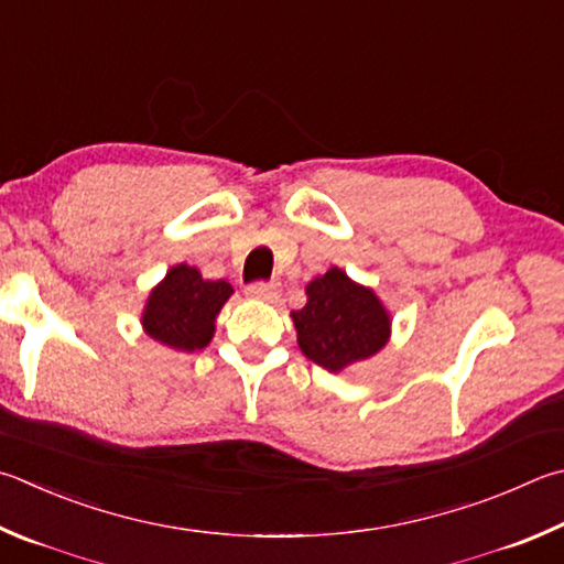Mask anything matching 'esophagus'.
Here are the masks:
<instances>
[{"mask_svg":"<svg viewBox=\"0 0 564 564\" xmlns=\"http://www.w3.org/2000/svg\"><path fill=\"white\" fill-rule=\"evenodd\" d=\"M247 293L251 295V299L273 301L275 295H279V283H273V281H256L251 285H247Z\"/></svg>","mask_w":564,"mask_h":564,"instance_id":"1","label":"esophagus"}]
</instances>
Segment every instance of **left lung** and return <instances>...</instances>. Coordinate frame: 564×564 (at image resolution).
Instances as JSON below:
<instances>
[{"label": "left lung", "mask_w": 564, "mask_h": 564, "mask_svg": "<svg viewBox=\"0 0 564 564\" xmlns=\"http://www.w3.org/2000/svg\"><path fill=\"white\" fill-rule=\"evenodd\" d=\"M308 303L293 311L299 345L308 360L337 372L384 347L389 315L370 289L330 269L308 289Z\"/></svg>", "instance_id": "1"}]
</instances>
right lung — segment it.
<instances>
[{
  "mask_svg": "<svg viewBox=\"0 0 564 564\" xmlns=\"http://www.w3.org/2000/svg\"><path fill=\"white\" fill-rule=\"evenodd\" d=\"M231 293L227 281H204L197 269L180 263L150 293L142 325L162 345L182 352L202 350L214 335V317Z\"/></svg>",
  "mask_w": 564,
  "mask_h": 564,
  "instance_id": "1",
  "label": "right lung"
}]
</instances>
